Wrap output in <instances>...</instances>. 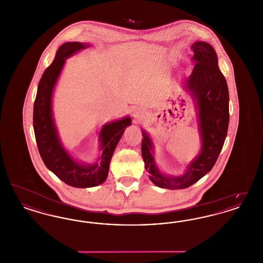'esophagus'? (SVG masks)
Here are the masks:
<instances>
[{
  "mask_svg": "<svg viewBox=\"0 0 263 263\" xmlns=\"http://www.w3.org/2000/svg\"><path fill=\"white\" fill-rule=\"evenodd\" d=\"M132 115L134 117V119L136 120H141L145 115H146V110L141 108V107H136L133 109L132 111Z\"/></svg>",
  "mask_w": 263,
  "mask_h": 263,
  "instance_id": "obj_1",
  "label": "esophagus"
}]
</instances>
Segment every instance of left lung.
<instances>
[{
    "label": "left lung",
    "mask_w": 263,
    "mask_h": 263,
    "mask_svg": "<svg viewBox=\"0 0 263 263\" xmlns=\"http://www.w3.org/2000/svg\"><path fill=\"white\" fill-rule=\"evenodd\" d=\"M194 68L184 78V88L190 92L197 110L200 135L199 154L189 163L183 175L162 173L155 162L154 143L150 135L142 130V156L151 181L161 188L183 189L197 182L212 170L223 148L229 127V89L225 77L219 69L218 57L212 46L204 41L191 45Z\"/></svg>",
    "instance_id": "left-lung-1"
}]
</instances>
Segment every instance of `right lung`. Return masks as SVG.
<instances>
[{
    "label": "right lung",
    "mask_w": 263,
    "mask_h": 263,
    "mask_svg": "<svg viewBox=\"0 0 263 263\" xmlns=\"http://www.w3.org/2000/svg\"><path fill=\"white\" fill-rule=\"evenodd\" d=\"M89 46L88 43L66 42L59 47L53 62L40 79L33 106V129L43 163L66 184L78 188L93 187L105 181L114 150L132 121L130 116H126L102 126L100 132L101 154L95 163L77 161L63 146L52 110L53 91L66 59Z\"/></svg>",
    "instance_id": "obj_1"
}]
</instances>
